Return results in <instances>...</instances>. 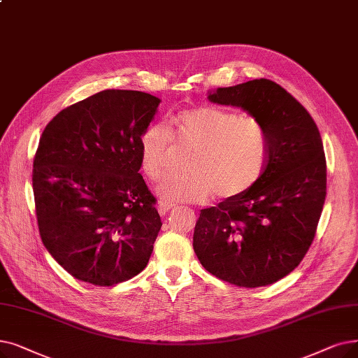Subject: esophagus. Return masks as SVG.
Returning a JSON list of instances; mask_svg holds the SVG:
<instances>
[{"mask_svg": "<svg viewBox=\"0 0 358 358\" xmlns=\"http://www.w3.org/2000/svg\"><path fill=\"white\" fill-rule=\"evenodd\" d=\"M173 203H168V201H159L158 203V212L161 216H165L171 209H173Z\"/></svg>", "mask_w": 358, "mask_h": 358, "instance_id": "esophagus-1", "label": "esophagus"}]
</instances>
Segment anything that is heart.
<instances>
[{"label":"heart","mask_w":358,"mask_h":358,"mask_svg":"<svg viewBox=\"0 0 358 358\" xmlns=\"http://www.w3.org/2000/svg\"><path fill=\"white\" fill-rule=\"evenodd\" d=\"M174 143L193 149L189 174L171 176L158 189L162 199L201 203L215 193L232 199L250 190L265 173L269 145L259 120L234 110L200 105L169 120L166 130L158 124L138 137V159L150 180H161L173 165Z\"/></svg>","instance_id":"obj_1"}]
</instances>
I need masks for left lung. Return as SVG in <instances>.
Listing matches in <instances>:
<instances>
[{"instance_id":"obj_1","label":"left lung","mask_w":358,"mask_h":358,"mask_svg":"<svg viewBox=\"0 0 358 358\" xmlns=\"http://www.w3.org/2000/svg\"><path fill=\"white\" fill-rule=\"evenodd\" d=\"M217 105L241 108L268 136L265 173L244 194L201 209L193 247L201 266L245 288L287 276L312 244L326 197V159L313 118L268 79L208 93Z\"/></svg>"}]
</instances>
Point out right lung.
Returning a JSON list of instances; mask_svg holds the SVG:
<instances>
[{
    "label": "right lung",
    "mask_w": 358,
    "mask_h": 358,
    "mask_svg": "<svg viewBox=\"0 0 358 358\" xmlns=\"http://www.w3.org/2000/svg\"><path fill=\"white\" fill-rule=\"evenodd\" d=\"M161 99L108 89L58 113L34 161L43 245L79 281L110 287L141 273L162 227L143 177L138 137Z\"/></svg>",
    "instance_id": "right-lung-1"
}]
</instances>
